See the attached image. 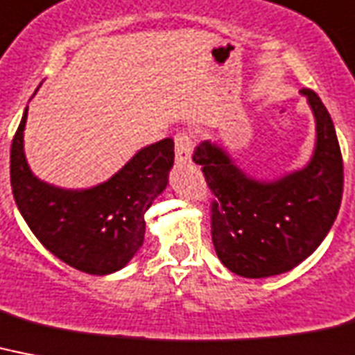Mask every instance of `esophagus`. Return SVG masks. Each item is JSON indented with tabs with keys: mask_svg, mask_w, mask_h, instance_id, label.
<instances>
[{
	"mask_svg": "<svg viewBox=\"0 0 355 355\" xmlns=\"http://www.w3.org/2000/svg\"><path fill=\"white\" fill-rule=\"evenodd\" d=\"M193 138L187 132H178L175 137V157L177 162H191Z\"/></svg>",
	"mask_w": 355,
	"mask_h": 355,
	"instance_id": "esophagus-1",
	"label": "esophagus"
}]
</instances>
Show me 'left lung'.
Segmentation results:
<instances>
[{
  "mask_svg": "<svg viewBox=\"0 0 355 355\" xmlns=\"http://www.w3.org/2000/svg\"><path fill=\"white\" fill-rule=\"evenodd\" d=\"M315 118V148L302 169L277 180H257L235 166L218 144L202 142L193 162L202 166L211 202L217 257L241 277L290 272L310 257L330 232L343 197V158L324 103L302 89Z\"/></svg>",
  "mask_w": 355,
  "mask_h": 355,
  "instance_id": "8db88e82",
  "label": "left lung"
}]
</instances>
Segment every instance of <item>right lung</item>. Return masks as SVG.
<instances>
[{
  "label": "right lung",
  "instance_id": "1",
  "mask_svg": "<svg viewBox=\"0 0 355 355\" xmlns=\"http://www.w3.org/2000/svg\"><path fill=\"white\" fill-rule=\"evenodd\" d=\"M27 109L10 148V186L25 223L49 252L91 275L122 270L146 235L144 213L168 186L175 144L164 138L142 148L109 180L63 189L40 180L23 151Z\"/></svg>",
  "mask_w": 355,
  "mask_h": 355
}]
</instances>
